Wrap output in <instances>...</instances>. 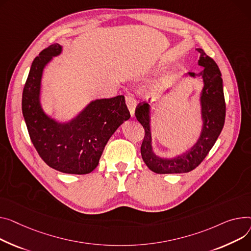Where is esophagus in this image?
Returning <instances> with one entry per match:
<instances>
[{"label": "esophagus", "instance_id": "34e87169", "mask_svg": "<svg viewBox=\"0 0 251 251\" xmlns=\"http://www.w3.org/2000/svg\"><path fill=\"white\" fill-rule=\"evenodd\" d=\"M126 105L129 109L131 117H134L135 116V109H136V105H137L136 100L134 98L130 97V96H126Z\"/></svg>", "mask_w": 251, "mask_h": 251}]
</instances>
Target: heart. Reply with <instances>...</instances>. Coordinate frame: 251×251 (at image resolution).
I'll list each match as a JSON object with an SVG mask.
<instances>
[{"instance_id":"heart-1","label":"heart","mask_w":251,"mask_h":251,"mask_svg":"<svg viewBox=\"0 0 251 251\" xmlns=\"http://www.w3.org/2000/svg\"><path fill=\"white\" fill-rule=\"evenodd\" d=\"M153 91H154V92H155V93H157V92H158V91H159V89H158V88H157V87H156V86H155V87H154V89H153Z\"/></svg>"}]
</instances>
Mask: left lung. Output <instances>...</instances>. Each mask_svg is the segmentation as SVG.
I'll list each match as a JSON object with an SVG mask.
<instances>
[{"label": "left lung", "mask_w": 251, "mask_h": 251, "mask_svg": "<svg viewBox=\"0 0 251 251\" xmlns=\"http://www.w3.org/2000/svg\"><path fill=\"white\" fill-rule=\"evenodd\" d=\"M201 53L198 64L204 68L199 73H188L185 77H199L203 79V89L200 93L202 129L193 146L185 152L173 157L157 155L152 146L151 104L140 103L135 110L138 122L143 126L145 135L141 145V155L150 171L156 174H182L195 170L207 156L211 148L218 139L225 122L226 105L223 92V79L217 63L209 57L204 50L197 48ZM172 88L168 90L171 93Z\"/></svg>", "instance_id": "8db88e82"}]
</instances>
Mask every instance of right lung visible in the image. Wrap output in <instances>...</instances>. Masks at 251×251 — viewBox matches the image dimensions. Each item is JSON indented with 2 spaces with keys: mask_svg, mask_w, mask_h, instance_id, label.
Segmentation results:
<instances>
[{
  "mask_svg": "<svg viewBox=\"0 0 251 251\" xmlns=\"http://www.w3.org/2000/svg\"><path fill=\"white\" fill-rule=\"evenodd\" d=\"M62 46H48L33 60L22 95V113L31 141L44 162L72 175L92 173L104 148L130 113L124 96L97 99L69 121L46 114L41 104V81L46 65L60 55Z\"/></svg>",
  "mask_w": 251,
  "mask_h": 251,
  "instance_id": "obj_1",
  "label": "right lung"
}]
</instances>
